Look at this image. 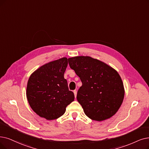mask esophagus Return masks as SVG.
Returning <instances> with one entry per match:
<instances>
[{"instance_id":"1","label":"esophagus","mask_w":149,"mask_h":149,"mask_svg":"<svg viewBox=\"0 0 149 149\" xmlns=\"http://www.w3.org/2000/svg\"><path fill=\"white\" fill-rule=\"evenodd\" d=\"M73 92H74V97H75V98L76 97V95H77V91H76V90H74V91H73Z\"/></svg>"}]
</instances>
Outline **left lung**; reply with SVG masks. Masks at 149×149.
I'll list each match as a JSON object with an SVG mask.
<instances>
[{
	"label": "left lung",
	"mask_w": 149,
	"mask_h": 149,
	"mask_svg": "<svg viewBox=\"0 0 149 149\" xmlns=\"http://www.w3.org/2000/svg\"><path fill=\"white\" fill-rule=\"evenodd\" d=\"M68 63L82 82L77 100L85 114L97 121L109 118L123 102L125 91L117 71L108 65L88 56L69 58Z\"/></svg>",
	"instance_id": "obj_1"
}]
</instances>
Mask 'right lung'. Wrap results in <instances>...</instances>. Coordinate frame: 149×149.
<instances>
[{
    "mask_svg": "<svg viewBox=\"0 0 149 149\" xmlns=\"http://www.w3.org/2000/svg\"><path fill=\"white\" fill-rule=\"evenodd\" d=\"M67 65V58L63 57L45 64L30 76L27 98L32 110L41 117L56 119L74 101V93L69 91L64 78Z\"/></svg>",
    "mask_w": 149,
    "mask_h": 149,
    "instance_id": "add662e5",
    "label": "right lung"
}]
</instances>
